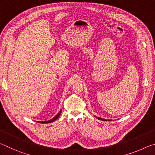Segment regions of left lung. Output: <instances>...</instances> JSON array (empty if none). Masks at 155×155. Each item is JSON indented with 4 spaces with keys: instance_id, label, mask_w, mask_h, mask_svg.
Segmentation results:
<instances>
[{
    "instance_id": "obj_1",
    "label": "left lung",
    "mask_w": 155,
    "mask_h": 155,
    "mask_svg": "<svg viewBox=\"0 0 155 155\" xmlns=\"http://www.w3.org/2000/svg\"><path fill=\"white\" fill-rule=\"evenodd\" d=\"M96 118H98L100 120H103V121H109V120H106L104 118H101V117H96Z\"/></svg>"
}]
</instances>
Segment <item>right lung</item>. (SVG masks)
<instances>
[{"instance_id":"1","label":"right lung","mask_w":155,"mask_h":155,"mask_svg":"<svg viewBox=\"0 0 155 155\" xmlns=\"http://www.w3.org/2000/svg\"><path fill=\"white\" fill-rule=\"evenodd\" d=\"M61 109L59 111V112L58 113V114H57L55 116H54L53 118H52V119H51V120H48V121H38V122H40V123H41V124H46V123H50V122H54V120H56L57 118H58V117H59V115H60V114H61Z\"/></svg>"}]
</instances>
